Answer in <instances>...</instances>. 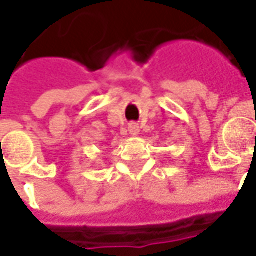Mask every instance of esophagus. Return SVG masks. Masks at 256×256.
<instances>
[{"instance_id": "esophagus-1", "label": "esophagus", "mask_w": 256, "mask_h": 256, "mask_svg": "<svg viewBox=\"0 0 256 256\" xmlns=\"http://www.w3.org/2000/svg\"><path fill=\"white\" fill-rule=\"evenodd\" d=\"M128 131H130V134H131L132 136H136L138 134H139V126L132 122V124H130V126H128Z\"/></svg>"}]
</instances>
